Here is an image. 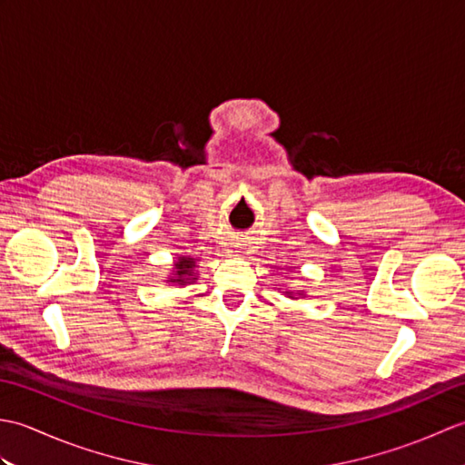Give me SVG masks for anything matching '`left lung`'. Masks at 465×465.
Returning a JSON list of instances; mask_svg holds the SVG:
<instances>
[{
	"instance_id": "8db88e82",
	"label": "left lung",
	"mask_w": 465,
	"mask_h": 465,
	"mask_svg": "<svg viewBox=\"0 0 465 465\" xmlns=\"http://www.w3.org/2000/svg\"><path fill=\"white\" fill-rule=\"evenodd\" d=\"M285 295H288V298H293V292H285ZM302 295V293H300Z\"/></svg>"
}]
</instances>
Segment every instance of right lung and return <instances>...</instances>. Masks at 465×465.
I'll list each match as a JSON object with an SVG mask.
<instances>
[{
  "label": "right lung",
  "mask_w": 465,
  "mask_h": 465,
  "mask_svg": "<svg viewBox=\"0 0 465 465\" xmlns=\"http://www.w3.org/2000/svg\"><path fill=\"white\" fill-rule=\"evenodd\" d=\"M173 265H175V272L170 275V280L167 282L185 285V283H192L193 280H197L193 275V268H195L193 258H180Z\"/></svg>",
  "instance_id": "obj_1"
}]
</instances>
